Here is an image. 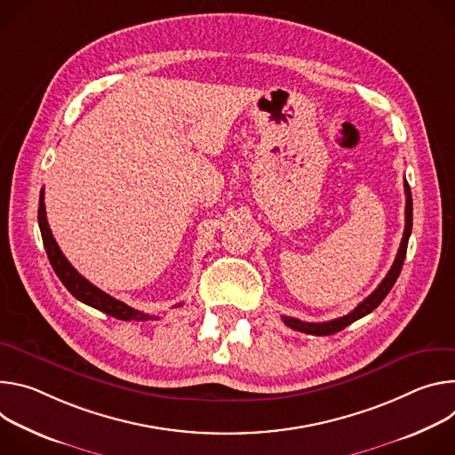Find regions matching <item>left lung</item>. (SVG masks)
<instances>
[{
    "mask_svg": "<svg viewBox=\"0 0 455 455\" xmlns=\"http://www.w3.org/2000/svg\"><path fill=\"white\" fill-rule=\"evenodd\" d=\"M405 195H407V206H405V231H403V238H401V243H399V249H397V255H395V260L390 267V271L387 273V276L383 278V282L372 291V294H369L362 304L355 309L350 311L348 315L341 316V318H336V320H331V322H322V323H309V322H299L296 318H291V316H282L283 323L294 331H299V332H306V334H315V336H329V334H334V332H339L341 329H345L347 325H350L352 322H356L363 316H367L369 313H372L381 301L385 299V296L390 292V289L394 287L399 273H401V267H403V262H405V257H407V245H409V238H411V233H412V195H411V186L409 182L405 180Z\"/></svg>",
    "mask_w": 455,
    "mask_h": 455,
    "instance_id": "8db88e82",
    "label": "left lung"
}]
</instances>
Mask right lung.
<instances>
[{
  "label": "right lung",
  "mask_w": 455,
  "mask_h": 455,
  "mask_svg": "<svg viewBox=\"0 0 455 455\" xmlns=\"http://www.w3.org/2000/svg\"><path fill=\"white\" fill-rule=\"evenodd\" d=\"M37 222H39V229H41V236H43V245L46 249V255L50 264H52L56 275L60 276V280L63 282V285L70 291V294H74L83 304L103 311L108 316H114L117 320H135V322H146V320H159V316L156 315H148L142 311H137L130 306H126L124 301L116 299L114 296L107 294L105 291H100L99 287H95L93 283H90L86 278H83L74 267L72 264L67 260V257L61 253V249L48 228L46 222V212H44V191L41 189L39 193V210H37ZM180 306V304H179Z\"/></svg>",
  "instance_id": "obj_1"
}]
</instances>
